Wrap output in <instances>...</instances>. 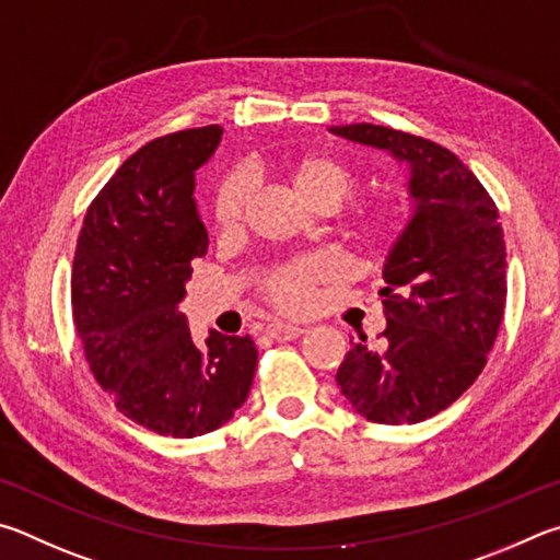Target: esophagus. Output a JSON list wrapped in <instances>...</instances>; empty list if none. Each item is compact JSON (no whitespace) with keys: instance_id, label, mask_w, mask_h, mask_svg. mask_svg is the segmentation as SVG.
Here are the masks:
<instances>
[{"instance_id":"34e87169","label":"esophagus","mask_w":560,"mask_h":560,"mask_svg":"<svg viewBox=\"0 0 560 560\" xmlns=\"http://www.w3.org/2000/svg\"><path fill=\"white\" fill-rule=\"evenodd\" d=\"M265 335L272 337L275 341H290L305 335V327L300 325H285V322H272V325L265 327Z\"/></svg>"}]
</instances>
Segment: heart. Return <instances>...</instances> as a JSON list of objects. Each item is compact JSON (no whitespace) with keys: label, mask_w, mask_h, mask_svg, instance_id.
<instances>
[{"label":"heart","mask_w":560,"mask_h":560,"mask_svg":"<svg viewBox=\"0 0 560 560\" xmlns=\"http://www.w3.org/2000/svg\"><path fill=\"white\" fill-rule=\"evenodd\" d=\"M265 170L278 174L298 199L317 211H329L354 194L359 176L339 156L322 152H290L265 164ZM250 186L245 174L229 172L213 191L211 215L215 231L229 235L241 229ZM400 229L398 209L384 199L354 206L345 219V238L361 258H374L390 248ZM335 278V268L325 258H302L280 265L262 275L260 290L275 307L290 315L307 312L315 302V292Z\"/></svg>","instance_id":"obj_1"}]
</instances>
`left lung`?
Wrapping results in <instances>:
<instances>
[{
  "label": "left lung",
  "mask_w": 560,
  "mask_h": 560,
  "mask_svg": "<svg viewBox=\"0 0 560 560\" xmlns=\"http://www.w3.org/2000/svg\"><path fill=\"white\" fill-rule=\"evenodd\" d=\"M329 130L406 162L416 201L384 265L381 347L369 349L366 337L351 345L337 384L371 423H420L475 384L502 325L506 245L497 203L443 144L371 122Z\"/></svg>",
  "instance_id": "left-lung-1"
}]
</instances>
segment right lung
<instances>
[{
	"instance_id": "right-lung-1",
	"label": "right lung",
	"mask_w": 560,
	"mask_h": 560,
	"mask_svg": "<svg viewBox=\"0 0 560 560\" xmlns=\"http://www.w3.org/2000/svg\"><path fill=\"white\" fill-rule=\"evenodd\" d=\"M219 125L140 147L88 206L71 305L85 361L115 408L152 433L196 438L229 423L253 386V339L211 331L196 345L182 315L191 262L209 233L194 172L221 142Z\"/></svg>"
}]
</instances>
